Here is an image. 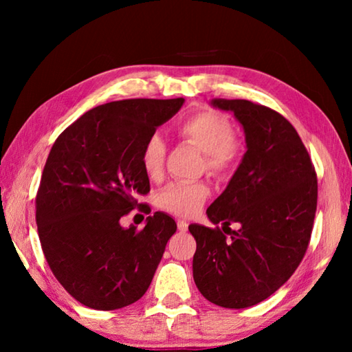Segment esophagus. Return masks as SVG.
Returning <instances> with one entry per match:
<instances>
[{
	"label": "esophagus",
	"instance_id": "esophagus-1",
	"mask_svg": "<svg viewBox=\"0 0 352 352\" xmlns=\"http://www.w3.org/2000/svg\"><path fill=\"white\" fill-rule=\"evenodd\" d=\"M188 222H186V220H183V219H178L177 220V226H178V230H180V231H188Z\"/></svg>",
	"mask_w": 352,
	"mask_h": 352
}]
</instances>
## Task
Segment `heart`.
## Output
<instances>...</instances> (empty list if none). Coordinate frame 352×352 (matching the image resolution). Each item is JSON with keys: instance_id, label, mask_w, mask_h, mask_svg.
<instances>
[{"instance_id": "obj_1", "label": "heart", "mask_w": 352, "mask_h": 352, "mask_svg": "<svg viewBox=\"0 0 352 352\" xmlns=\"http://www.w3.org/2000/svg\"><path fill=\"white\" fill-rule=\"evenodd\" d=\"M175 133L204 152V169L208 174L225 177L231 174L242 158V142L233 133V124L214 110H199L182 119ZM166 160L162 136L151 135L141 148V166L151 180H160ZM210 188L206 183H169L157 195L160 210L180 217H190L200 211Z\"/></svg>"}]
</instances>
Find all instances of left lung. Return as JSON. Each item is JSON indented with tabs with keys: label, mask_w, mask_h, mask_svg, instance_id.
Returning a JSON list of instances; mask_svg holds the SVG:
<instances>
[{
	"label": "left lung",
	"mask_w": 352,
	"mask_h": 352,
	"mask_svg": "<svg viewBox=\"0 0 352 352\" xmlns=\"http://www.w3.org/2000/svg\"><path fill=\"white\" fill-rule=\"evenodd\" d=\"M233 111L247 152L222 195L206 210L214 225H189L197 242L194 281L208 301L245 309L275 294L306 254L317 211V172L294 126L245 99H214ZM239 223V230H231ZM230 234V236H226Z\"/></svg>",
	"instance_id": "1"
}]
</instances>
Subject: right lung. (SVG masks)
Segmentation results:
<instances>
[{
	"mask_svg": "<svg viewBox=\"0 0 352 352\" xmlns=\"http://www.w3.org/2000/svg\"><path fill=\"white\" fill-rule=\"evenodd\" d=\"M183 98L115 100L82 115L58 135L35 197L47 265L83 306L115 311L138 301L152 283L177 223L157 211L142 230L119 220L138 208L151 183L141 148Z\"/></svg>",
	"mask_w": 352,
	"mask_h": 352,
	"instance_id": "add662e5",
	"label": "right lung"
}]
</instances>
